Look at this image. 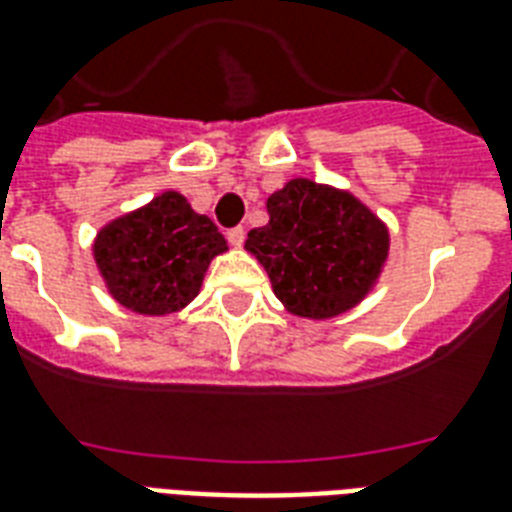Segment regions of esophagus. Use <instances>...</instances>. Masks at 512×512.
Segmentation results:
<instances>
[{
  "mask_svg": "<svg viewBox=\"0 0 512 512\" xmlns=\"http://www.w3.org/2000/svg\"><path fill=\"white\" fill-rule=\"evenodd\" d=\"M225 236H228V241H231L233 247H241V244H244V239H247V231H244L241 225H236V228H228V233H225Z\"/></svg>",
  "mask_w": 512,
  "mask_h": 512,
  "instance_id": "esophagus-1",
  "label": "esophagus"
}]
</instances>
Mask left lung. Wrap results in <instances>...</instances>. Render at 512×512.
Here are the masks:
<instances>
[{"mask_svg": "<svg viewBox=\"0 0 512 512\" xmlns=\"http://www.w3.org/2000/svg\"><path fill=\"white\" fill-rule=\"evenodd\" d=\"M271 220L244 247L263 263L284 308L332 319L361 303L388 260V228L348 191L305 177L268 199Z\"/></svg>", "mask_w": 512, "mask_h": 512, "instance_id": "obj_1", "label": "left lung"}]
</instances>
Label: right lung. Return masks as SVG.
Instances as JSON below:
<instances>
[{
  "label": "right lung",
  "mask_w": 512,
  "mask_h": 512,
  "mask_svg": "<svg viewBox=\"0 0 512 512\" xmlns=\"http://www.w3.org/2000/svg\"><path fill=\"white\" fill-rule=\"evenodd\" d=\"M223 233L185 196L164 191L138 212L108 223L92 255L114 300L135 313H175L199 295L209 260L225 252Z\"/></svg>",
  "instance_id": "obj_1"
}]
</instances>
